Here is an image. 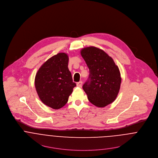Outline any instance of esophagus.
I'll list each match as a JSON object with an SVG mask.
<instances>
[{"label": "esophagus", "instance_id": "obj_1", "mask_svg": "<svg viewBox=\"0 0 158 158\" xmlns=\"http://www.w3.org/2000/svg\"><path fill=\"white\" fill-rule=\"evenodd\" d=\"M82 84H83L82 81H79V82H78L77 83V87H81V86H82Z\"/></svg>", "mask_w": 158, "mask_h": 158}]
</instances>
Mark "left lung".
Masks as SVG:
<instances>
[{
	"mask_svg": "<svg viewBox=\"0 0 158 158\" xmlns=\"http://www.w3.org/2000/svg\"><path fill=\"white\" fill-rule=\"evenodd\" d=\"M81 55L89 69V79L83 86L89 101L98 107L113 102L118 94L121 78L112 58L94 46L83 48Z\"/></svg>",
	"mask_w": 158,
	"mask_h": 158,
	"instance_id": "obj_1",
	"label": "left lung"
}]
</instances>
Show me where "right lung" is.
Segmentation results:
<instances>
[{
    "label": "right lung",
    "mask_w": 158,
    "mask_h": 158,
    "mask_svg": "<svg viewBox=\"0 0 158 158\" xmlns=\"http://www.w3.org/2000/svg\"><path fill=\"white\" fill-rule=\"evenodd\" d=\"M68 61L67 54L58 53L43 63L35 77V87L40 100L54 109H59L67 103L76 86L68 69Z\"/></svg>",
    "instance_id": "add662e5"
}]
</instances>
